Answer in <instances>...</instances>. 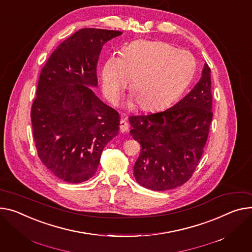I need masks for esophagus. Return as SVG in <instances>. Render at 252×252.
<instances>
[{
    "instance_id": "34e87169",
    "label": "esophagus",
    "mask_w": 252,
    "mask_h": 252,
    "mask_svg": "<svg viewBox=\"0 0 252 252\" xmlns=\"http://www.w3.org/2000/svg\"><path fill=\"white\" fill-rule=\"evenodd\" d=\"M128 124L126 123V121L125 119H122L121 120V123H120V130L121 132H126L128 130Z\"/></svg>"
}]
</instances>
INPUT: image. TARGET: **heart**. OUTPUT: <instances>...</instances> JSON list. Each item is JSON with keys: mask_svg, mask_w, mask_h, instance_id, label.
I'll return each instance as SVG.
<instances>
[{"mask_svg": "<svg viewBox=\"0 0 252 252\" xmlns=\"http://www.w3.org/2000/svg\"><path fill=\"white\" fill-rule=\"evenodd\" d=\"M195 72V60L186 50L162 41L137 40L126 45L122 57L110 56L103 63L100 78L102 90L116 103L131 78L133 93L128 106L139 102L145 111L168 105L188 87Z\"/></svg>", "mask_w": 252, "mask_h": 252, "instance_id": "b5f03b06", "label": "heart"}]
</instances>
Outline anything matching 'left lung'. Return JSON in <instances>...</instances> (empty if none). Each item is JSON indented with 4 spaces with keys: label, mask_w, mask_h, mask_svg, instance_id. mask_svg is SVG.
<instances>
[{
    "label": "left lung",
    "mask_w": 252,
    "mask_h": 252,
    "mask_svg": "<svg viewBox=\"0 0 252 252\" xmlns=\"http://www.w3.org/2000/svg\"><path fill=\"white\" fill-rule=\"evenodd\" d=\"M211 84V69L205 63L199 81L175 105L158 113L129 116L130 135L142 147L133 166L140 186L162 191L191 177L213 117Z\"/></svg>",
    "instance_id": "obj_1"
}]
</instances>
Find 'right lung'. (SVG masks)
Segmentation results:
<instances>
[{"instance_id": "obj_1", "label": "right lung", "mask_w": 252, "mask_h": 252, "mask_svg": "<svg viewBox=\"0 0 252 252\" xmlns=\"http://www.w3.org/2000/svg\"><path fill=\"white\" fill-rule=\"evenodd\" d=\"M121 31L84 28L63 41L41 70L31 122L38 157L60 179L91 178L109 141L119 135L120 115L100 100L96 66L102 46Z\"/></svg>"}]
</instances>
